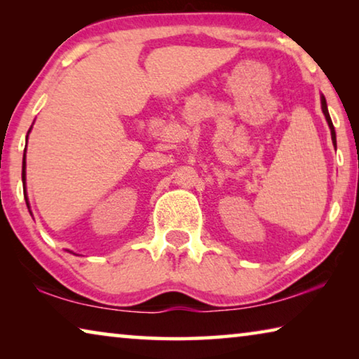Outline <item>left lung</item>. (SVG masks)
I'll list each match as a JSON object with an SVG mask.
<instances>
[{
	"mask_svg": "<svg viewBox=\"0 0 359 359\" xmlns=\"http://www.w3.org/2000/svg\"><path fill=\"white\" fill-rule=\"evenodd\" d=\"M321 111H323V114H325V118H326V121H327V126H330V130H331V139H332V144H334V147H336V131H334V125H332V121H331V117H330V112H327V104H326V98L323 95H321Z\"/></svg>",
	"mask_w": 359,
	"mask_h": 359,
	"instance_id": "8db88e82",
	"label": "left lung"
}]
</instances>
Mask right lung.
Here are the masks:
<instances>
[{
	"instance_id": "add662e5",
	"label": "right lung",
	"mask_w": 359,
	"mask_h": 359,
	"mask_svg": "<svg viewBox=\"0 0 359 359\" xmlns=\"http://www.w3.org/2000/svg\"><path fill=\"white\" fill-rule=\"evenodd\" d=\"M29 131H32V128L28 130V135H29ZM28 135H27V139H28ZM25 151H27V149H25ZM27 155H23V165H22V182H23V185H25V180H27ZM25 201H27V205H28V210H29V203H28V198H27V190H25Z\"/></svg>"
}]
</instances>
